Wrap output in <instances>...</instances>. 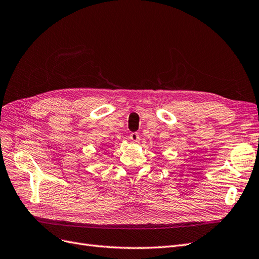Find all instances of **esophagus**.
Returning <instances> with one entry per match:
<instances>
[{
    "label": "esophagus",
    "mask_w": 259,
    "mask_h": 259,
    "mask_svg": "<svg viewBox=\"0 0 259 259\" xmlns=\"http://www.w3.org/2000/svg\"><path fill=\"white\" fill-rule=\"evenodd\" d=\"M130 139L132 140V143L138 144L139 140H140V137H139V135L137 134V133H132V134L130 135Z\"/></svg>",
    "instance_id": "obj_1"
}]
</instances>
